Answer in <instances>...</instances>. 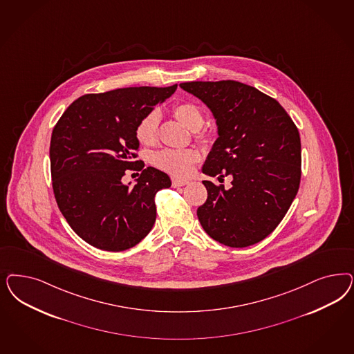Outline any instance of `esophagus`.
Masks as SVG:
<instances>
[{
	"instance_id": "esophagus-1",
	"label": "esophagus",
	"mask_w": 354,
	"mask_h": 354,
	"mask_svg": "<svg viewBox=\"0 0 354 354\" xmlns=\"http://www.w3.org/2000/svg\"><path fill=\"white\" fill-rule=\"evenodd\" d=\"M189 183L187 180H180V178H171V186L173 187H180V186H185L186 183Z\"/></svg>"
}]
</instances>
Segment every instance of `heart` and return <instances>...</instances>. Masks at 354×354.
Returning <instances> with one entry per match:
<instances>
[{
  "mask_svg": "<svg viewBox=\"0 0 354 354\" xmlns=\"http://www.w3.org/2000/svg\"><path fill=\"white\" fill-rule=\"evenodd\" d=\"M171 112L183 125L190 130H194V137L196 139L205 143L209 142V131L202 129V125L205 124V114L199 105L193 102H180L173 105ZM159 121V112L151 111L138 122L136 138L142 146H153L156 143ZM199 160L201 153L194 149H161L152 156V162L156 168L167 171L174 177L187 176Z\"/></svg>",
  "mask_w": 354,
  "mask_h": 354,
  "instance_id": "b5f03b06",
  "label": "heart"
}]
</instances>
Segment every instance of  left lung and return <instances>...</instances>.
I'll use <instances>...</instances> for the list:
<instances>
[{"label": "left lung", "mask_w": 354, "mask_h": 354, "mask_svg": "<svg viewBox=\"0 0 354 354\" xmlns=\"http://www.w3.org/2000/svg\"><path fill=\"white\" fill-rule=\"evenodd\" d=\"M180 87L212 111L218 138L203 173L232 187L203 181L207 201L196 215L214 240L246 248L264 240L286 216L301 181V139L274 97L236 80L186 82Z\"/></svg>", "instance_id": "1"}]
</instances>
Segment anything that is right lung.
<instances>
[{
  "instance_id": "1",
  "label": "right lung",
  "mask_w": 354,
  "mask_h": 354,
  "mask_svg": "<svg viewBox=\"0 0 354 354\" xmlns=\"http://www.w3.org/2000/svg\"><path fill=\"white\" fill-rule=\"evenodd\" d=\"M176 90L177 84L86 93L55 126L49 149L55 198L68 225L92 246L127 250L153 227L155 195L171 178L143 169L136 127ZM126 170L141 171L134 187L120 183Z\"/></svg>"
}]
</instances>
